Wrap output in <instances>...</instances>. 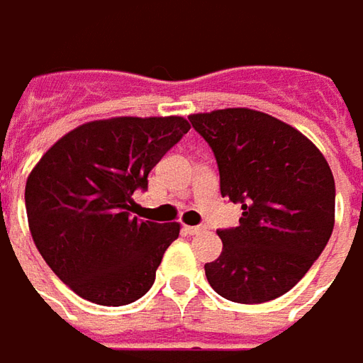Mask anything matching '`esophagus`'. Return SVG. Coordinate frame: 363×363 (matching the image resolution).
<instances>
[{
  "instance_id": "1",
  "label": "esophagus",
  "mask_w": 363,
  "mask_h": 363,
  "mask_svg": "<svg viewBox=\"0 0 363 363\" xmlns=\"http://www.w3.org/2000/svg\"><path fill=\"white\" fill-rule=\"evenodd\" d=\"M203 231H205V227H186L189 235H201Z\"/></svg>"
}]
</instances>
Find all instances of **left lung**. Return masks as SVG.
Masks as SVG:
<instances>
[{
	"mask_svg": "<svg viewBox=\"0 0 363 363\" xmlns=\"http://www.w3.org/2000/svg\"><path fill=\"white\" fill-rule=\"evenodd\" d=\"M217 158L220 194L241 205L219 229L223 251L206 263L211 287L235 303L287 294L330 241L335 182L319 148L294 126L251 108L189 116Z\"/></svg>",
	"mask_w": 363,
	"mask_h": 363,
	"instance_id": "left-lung-1",
	"label": "left lung"
}]
</instances>
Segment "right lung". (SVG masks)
Segmentation results:
<instances>
[{"instance_id": "1", "label": "right lung", "mask_w": 363, "mask_h": 363, "mask_svg": "<svg viewBox=\"0 0 363 363\" xmlns=\"http://www.w3.org/2000/svg\"><path fill=\"white\" fill-rule=\"evenodd\" d=\"M191 124L182 116L94 120L62 136L26 182L33 243L74 294L126 306L155 283L179 223L134 217V193Z\"/></svg>"}]
</instances>
